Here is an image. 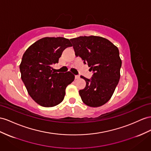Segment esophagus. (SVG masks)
I'll return each mask as SVG.
<instances>
[{
  "mask_svg": "<svg viewBox=\"0 0 151 151\" xmlns=\"http://www.w3.org/2000/svg\"><path fill=\"white\" fill-rule=\"evenodd\" d=\"M75 78H76V79L80 78V76H79V75H75Z\"/></svg>",
  "mask_w": 151,
  "mask_h": 151,
  "instance_id": "esophagus-1",
  "label": "esophagus"
}]
</instances>
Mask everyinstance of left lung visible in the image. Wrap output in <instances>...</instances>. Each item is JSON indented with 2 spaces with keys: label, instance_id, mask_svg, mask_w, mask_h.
<instances>
[{
  "label": "left lung",
  "instance_id": "left-lung-1",
  "mask_svg": "<svg viewBox=\"0 0 151 151\" xmlns=\"http://www.w3.org/2000/svg\"><path fill=\"white\" fill-rule=\"evenodd\" d=\"M75 55L88 64L93 75L91 79L81 76L86 86L79 91L82 101L91 107L105 105L112 96L120 79L122 61L119 49L99 36H80L71 39Z\"/></svg>",
  "mask_w": 151,
  "mask_h": 151
}]
</instances>
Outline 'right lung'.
Wrapping results in <instances>:
<instances>
[{"label": "right lung", "instance_id": "add662e5", "mask_svg": "<svg viewBox=\"0 0 151 151\" xmlns=\"http://www.w3.org/2000/svg\"><path fill=\"white\" fill-rule=\"evenodd\" d=\"M72 46L68 39L43 37L37 41L23 55L21 78L34 101L44 107H52L63 101L65 88L73 82L71 72L55 73L52 65L59 63L64 50Z\"/></svg>", "mask_w": 151, "mask_h": 151}]
</instances>
